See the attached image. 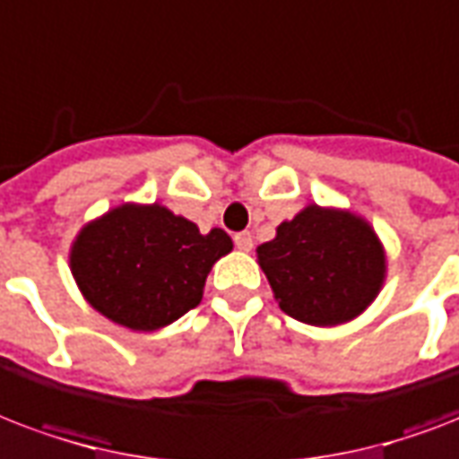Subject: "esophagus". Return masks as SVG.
Masks as SVG:
<instances>
[{
    "label": "esophagus",
    "instance_id": "34e87169",
    "mask_svg": "<svg viewBox=\"0 0 459 459\" xmlns=\"http://www.w3.org/2000/svg\"><path fill=\"white\" fill-rule=\"evenodd\" d=\"M233 240H236L238 250H243V253H250V250H253V236H250L247 230H243V233H236V236H233Z\"/></svg>",
    "mask_w": 459,
    "mask_h": 459
}]
</instances>
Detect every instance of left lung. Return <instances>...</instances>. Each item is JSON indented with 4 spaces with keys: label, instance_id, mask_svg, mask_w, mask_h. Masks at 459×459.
Wrapping results in <instances>:
<instances>
[{
    "label": "left lung",
    "instance_id": "obj_1",
    "mask_svg": "<svg viewBox=\"0 0 459 459\" xmlns=\"http://www.w3.org/2000/svg\"><path fill=\"white\" fill-rule=\"evenodd\" d=\"M279 307L293 320L334 327L377 299L387 274L380 238L363 216L307 204L257 247Z\"/></svg>",
    "mask_w": 459,
    "mask_h": 459
}]
</instances>
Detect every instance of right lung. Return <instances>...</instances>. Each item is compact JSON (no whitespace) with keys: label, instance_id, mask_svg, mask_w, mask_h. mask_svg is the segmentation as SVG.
<instances>
[{"label":"right lung","instance_id":"add662e5","mask_svg":"<svg viewBox=\"0 0 459 459\" xmlns=\"http://www.w3.org/2000/svg\"><path fill=\"white\" fill-rule=\"evenodd\" d=\"M230 250L226 230L199 233L159 202H127L79 230L69 267L91 307L127 330L153 332L199 306L206 274Z\"/></svg>","mask_w":459,"mask_h":459}]
</instances>
